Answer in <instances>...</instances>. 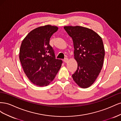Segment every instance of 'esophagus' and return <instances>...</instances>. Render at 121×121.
<instances>
[{"instance_id": "34e87169", "label": "esophagus", "mask_w": 121, "mask_h": 121, "mask_svg": "<svg viewBox=\"0 0 121 121\" xmlns=\"http://www.w3.org/2000/svg\"><path fill=\"white\" fill-rule=\"evenodd\" d=\"M68 61H69V59L68 58H65V59L64 60V61L65 62V63H68Z\"/></svg>"}]
</instances>
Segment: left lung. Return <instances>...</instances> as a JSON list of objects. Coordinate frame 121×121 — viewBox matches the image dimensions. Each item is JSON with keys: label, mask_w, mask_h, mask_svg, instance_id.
Returning <instances> with one entry per match:
<instances>
[{"label": "left lung", "mask_w": 121, "mask_h": 121, "mask_svg": "<svg viewBox=\"0 0 121 121\" xmlns=\"http://www.w3.org/2000/svg\"><path fill=\"white\" fill-rule=\"evenodd\" d=\"M64 28L73 39L74 58L78 64L73 79L79 86L86 88L93 84L102 68L105 54L103 41L90 29L79 26Z\"/></svg>", "instance_id": "left-lung-1"}]
</instances>
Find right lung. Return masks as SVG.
I'll return each instance as SVG.
<instances>
[{
    "instance_id": "right-lung-1",
    "label": "right lung",
    "mask_w": 121,
    "mask_h": 121,
    "mask_svg": "<svg viewBox=\"0 0 121 121\" xmlns=\"http://www.w3.org/2000/svg\"><path fill=\"white\" fill-rule=\"evenodd\" d=\"M58 27L47 25L29 32L22 42L19 58L24 73L34 85L46 86L52 82L63 61L56 59L49 45L50 38Z\"/></svg>"
}]
</instances>
